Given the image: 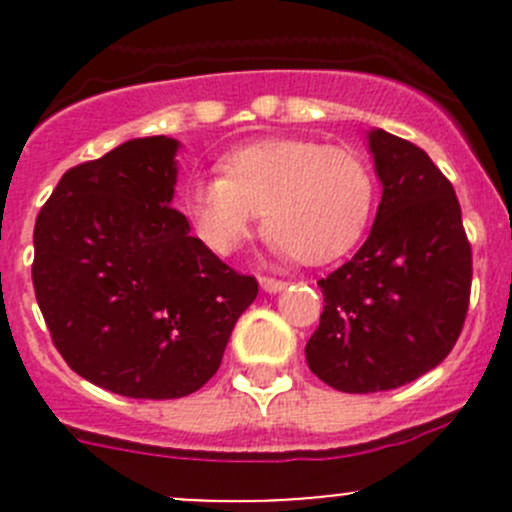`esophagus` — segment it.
<instances>
[{
    "label": "esophagus",
    "mask_w": 512,
    "mask_h": 512,
    "mask_svg": "<svg viewBox=\"0 0 512 512\" xmlns=\"http://www.w3.org/2000/svg\"><path fill=\"white\" fill-rule=\"evenodd\" d=\"M260 285H262V289H265V292L275 294V292H282V289L287 287V282L285 280H275V277H262Z\"/></svg>",
    "instance_id": "1"
}]
</instances>
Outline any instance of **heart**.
Masks as SVG:
<instances>
[{"label": "heart", "mask_w": 512, "mask_h": 512, "mask_svg": "<svg viewBox=\"0 0 512 512\" xmlns=\"http://www.w3.org/2000/svg\"><path fill=\"white\" fill-rule=\"evenodd\" d=\"M223 175H195L183 208L213 252L237 250L262 230L277 250L307 265L347 255L364 235L376 198L369 160L347 146L307 138H267L220 160Z\"/></svg>", "instance_id": "b5f03b06"}]
</instances>
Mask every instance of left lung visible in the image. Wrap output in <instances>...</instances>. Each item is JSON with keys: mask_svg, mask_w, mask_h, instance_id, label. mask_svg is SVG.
<instances>
[{"mask_svg": "<svg viewBox=\"0 0 512 512\" xmlns=\"http://www.w3.org/2000/svg\"><path fill=\"white\" fill-rule=\"evenodd\" d=\"M381 203L369 237L319 280L324 312L307 364L344 394L399 389L436 369L461 337L471 299V242L451 180L426 151L374 128Z\"/></svg>", "mask_w": 512, "mask_h": 512, "instance_id": "8db88e82", "label": "left lung"}]
</instances>
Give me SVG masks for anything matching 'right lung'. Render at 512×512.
Wrapping results in <instances>:
<instances>
[{
  "instance_id": "right-lung-1",
  "label": "right lung",
  "mask_w": 512,
  "mask_h": 512,
  "mask_svg": "<svg viewBox=\"0 0 512 512\" xmlns=\"http://www.w3.org/2000/svg\"><path fill=\"white\" fill-rule=\"evenodd\" d=\"M180 143L133 138L61 175L34 227L32 280L51 342L91 384L180 399L213 379L257 280L170 208Z\"/></svg>"
}]
</instances>
